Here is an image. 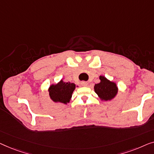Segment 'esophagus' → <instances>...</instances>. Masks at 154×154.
<instances>
[{"label": "esophagus", "mask_w": 154, "mask_h": 154, "mask_svg": "<svg viewBox=\"0 0 154 154\" xmlns=\"http://www.w3.org/2000/svg\"><path fill=\"white\" fill-rule=\"evenodd\" d=\"M81 84L83 86H87V84H88V83L86 82H82Z\"/></svg>", "instance_id": "1"}]
</instances>
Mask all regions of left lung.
I'll return each mask as SVG.
<instances>
[{"mask_svg":"<svg viewBox=\"0 0 154 154\" xmlns=\"http://www.w3.org/2000/svg\"><path fill=\"white\" fill-rule=\"evenodd\" d=\"M100 82L95 84V92L104 100H110L114 98L117 94L118 88L116 84L106 79L105 77H100Z\"/></svg>","mask_w":154,"mask_h":154,"instance_id":"obj_1","label":"left lung"}]
</instances>
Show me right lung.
<instances>
[{
    "label": "right lung",
    "mask_w": 154,
    "mask_h": 154,
    "mask_svg": "<svg viewBox=\"0 0 154 154\" xmlns=\"http://www.w3.org/2000/svg\"><path fill=\"white\" fill-rule=\"evenodd\" d=\"M75 88V84L70 82L60 81L56 85H51L49 88L51 99L56 103L67 104L70 102L72 94Z\"/></svg>",
    "instance_id": "obj_1"
}]
</instances>
